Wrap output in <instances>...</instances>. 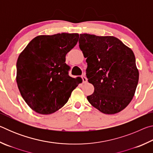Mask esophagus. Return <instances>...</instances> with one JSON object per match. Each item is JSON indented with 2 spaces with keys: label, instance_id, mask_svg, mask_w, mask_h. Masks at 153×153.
Returning a JSON list of instances; mask_svg holds the SVG:
<instances>
[{
  "label": "esophagus",
  "instance_id": "34e87169",
  "mask_svg": "<svg viewBox=\"0 0 153 153\" xmlns=\"http://www.w3.org/2000/svg\"><path fill=\"white\" fill-rule=\"evenodd\" d=\"M82 80H83V82H84V84H85V83L87 82V78L86 77V76H84V75L82 76Z\"/></svg>",
  "mask_w": 153,
  "mask_h": 153
}]
</instances>
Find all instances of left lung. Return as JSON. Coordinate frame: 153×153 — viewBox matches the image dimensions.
Listing matches in <instances>:
<instances>
[{"mask_svg":"<svg viewBox=\"0 0 153 153\" xmlns=\"http://www.w3.org/2000/svg\"><path fill=\"white\" fill-rule=\"evenodd\" d=\"M80 50L86 59V77L94 87L87 99L105 114L120 112L135 94L139 79L131 48L113 36L80 34Z\"/></svg>","mask_w":153,"mask_h":153,"instance_id":"8db88e82","label":"left lung"}]
</instances>
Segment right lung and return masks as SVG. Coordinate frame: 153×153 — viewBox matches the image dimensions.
<instances>
[{"instance_id": "1", "label": "right lung", "mask_w": 153, "mask_h": 153, "mask_svg": "<svg viewBox=\"0 0 153 153\" xmlns=\"http://www.w3.org/2000/svg\"><path fill=\"white\" fill-rule=\"evenodd\" d=\"M78 33L36 36L17 61V84L21 95L36 113L48 115L66 104L82 79L69 76L65 56L78 41Z\"/></svg>"}]
</instances>
